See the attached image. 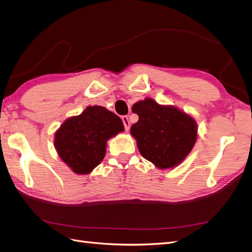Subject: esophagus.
Wrapping results in <instances>:
<instances>
[{"instance_id":"esophagus-1","label":"esophagus","mask_w":252,"mask_h":252,"mask_svg":"<svg viewBox=\"0 0 252 252\" xmlns=\"http://www.w3.org/2000/svg\"><path fill=\"white\" fill-rule=\"evenodd\" d=\"M121 119H123V123H124V126H125L126 131H128V129H129V126H131V125H129L128 117H127V116H123V117H121Z\"/></svg>"}]
</instances>
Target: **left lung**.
<instances>
[{"label": "left lung", "instance_id": "8db88e82", "mask_svg": "<svg viewBox=\"0 0 252 252\" xmlns=\"http://www.w3.org/2000/svg\"><path fill=\"white\" fill-rule=\"evenodd\" d=\"M132 110L139 120L131 126V134L142 157L160 169L173 168L182 163L197 139L194 118L152 98L136 102Z\"/></svg>", "mask_w": 252, "mask_h": 252}]
</instances>
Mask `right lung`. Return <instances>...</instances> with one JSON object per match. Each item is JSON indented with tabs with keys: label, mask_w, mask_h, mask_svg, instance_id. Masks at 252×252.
Masks as SVG:
<instances>
[{
	"label": "right lung",
	"mask_w": 252,
	"mask_h": 252,
	"mask_svg": "<svg viewBox=\"0 0 252 252\" xmlns=\"http://www.w3.org/2000/svg\"><path fill=\"white\" fill-rule=\"evenodd\" d=\"M124 132L113 112L89 106L82 114L66 119L55 134L54 144L63 162L78 174H88L104 160L108 139Z\"/></svg>",
	"instance_id": "1"
}]
</instances>
